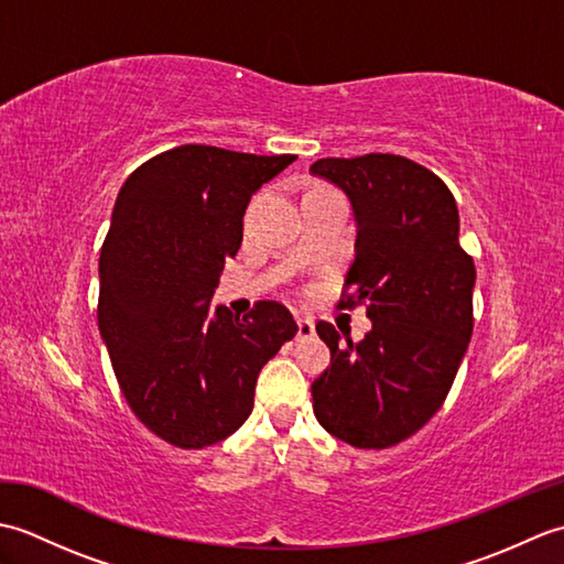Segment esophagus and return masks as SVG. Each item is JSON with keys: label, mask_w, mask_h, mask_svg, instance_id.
<instances>
[{"label": "esophagus", "mask_w": 564, "mask_h": 564, "mask_svg": "<svg viewBox=\"0 0 564 564\" xmlns=\"http://www.w3.org/2000/svg\"><path fill=\"white\" fill-rule=\"evenodd\" d=\"M310 337H315V319L301 317L297 319V339H310Z\"/></svg>", "instance_id": "1"}]
</instances>
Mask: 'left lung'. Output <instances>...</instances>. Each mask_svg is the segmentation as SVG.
<instances>
[{
  "label": "left lung",
  "mask_w": 564,
  "mask_h": 564,
  "mask_svg": "<svg viewBox=\"0 0 564 564\" xmlns=\"http://www.w3.org/2000/svg\"><path fill=\"white\" fill-rule=\"evenodd\" d=\"M310 172L351 198L356 259L339 307L373 322L346 341L317 322L332 366L313 382V410L354 448H390L434 416L473 337L475 263L460 247L451 188L402 154L325 158Z\"/></svg>",
  "instance_id": "obj_1"
}]
</instances>
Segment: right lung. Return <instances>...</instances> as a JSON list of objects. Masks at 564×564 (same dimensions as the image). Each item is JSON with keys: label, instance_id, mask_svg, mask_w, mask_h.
Masks as SVG:
<instances>
[{"label": "right lung", "instance_id": "1", "mask_svg": "<svg viewBox=\"0 0 564 564\" xmlns=\"http://www.w3.org/2000/svg\"><path fill=\"white\" fill-rule=\"evenodd\" d=\"M295 160L182 145L140 164L116 198L99 257V332L128 406L176 448L235 434L259 370L297 334L275 301L245 317L210 310L251 194Z\"/></svg>", "mask_w": 564, "mask_h": 564}]
</instances>
